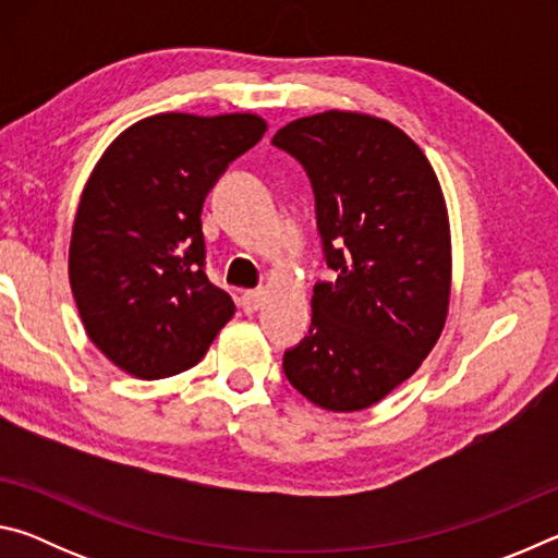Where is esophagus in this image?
<instances>
[{"label": "esophagus", "instance_id": "esophagus-1", "mask_svg": "<svg viewBox=\"0 0 558 558\" xmlns=\"http://www.w3.org/2000/svg\"><path fill=\"white\" fill-rule=\"evenodd\" d=\"M263 302V290H245L243 298H241V305H243V313H256Z\"/></svg>", "mask_w": 558, "mask_h": 558}]
</instances>
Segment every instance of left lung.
Listing matches in <instances>:
<instances>
[{"label":"left lung","mask_w":558,"mask_h":558,"mask_svg":"<svg viewBox=\"0 0 558 558\" xmlns=\"http://www.w3.org/2000/svg\"><path fill=\"white\" fill-rule=\"evenodd\" d=\"M313 182L335 280L317 282L310 335L282 356L288 381L325 411H364L436 347L450 305L446 199L421 147L389 120L327 110L280 128Z\"/></svg>","instance_id":"left-lung-1"}]
</instances>
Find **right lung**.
Returning <instances> with one entry per match:
<instances>
[{"mask_svg":"<svg viewBox=\"0 0 558 558\" xmlns=\"http://www.w3.org/2000/svg\"><path fill=\"white\" fill-rule=\"evenodd\" d=\"M253 112H159L112 140L75 211L69 280L86 335L137 379L199 364L235 313L204 272L202 209L266 135Z\"/></svg>","mask_w":558,"mask_h":558,"instance_id":"add662e5","label":"right lung"}]
</instances>
